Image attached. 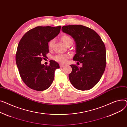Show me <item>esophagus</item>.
Masks as SVG:
<instances>
[{
    "instance_id": "1",
    "label": "esophagus",
    "mask_w": 127,
    "mask_h": 127,
    "mask_svg": "<svg viewBox=\"0 0 127 127\" xmlns=\"http://www.w3.org/2000/svg\"><path fill=\"white\" fill-rule=\"evenodd\" d=\"M64 65H65L64 64H60V67H61V68H62V67H64Z\"/></svg>"
}]
</instances>
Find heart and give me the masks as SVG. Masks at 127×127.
<instances>
[{
	"mask_svg": "<svg viewBox=\"0 0 127 127\" xmlns=\"http://www.w3.org/2000/svg\"><path fill=\"white\" fill-rule=\"evenodd\" d=\"M62 40L64 42V43L66 45V44L70 42H72V39L71 38V37L66 35H64L62 37ZM54 43V39H52L48 43V47L49 49H51L53 47V44ZM70 57V55L68 54H62V55H56L54 57V59L59 62V63H65L67 59H68Z\"/></svg>",
	"mask_w": 127,
	"mask_h": 127,
	"instance_id": "obj_1",
	"label": "heart"
}]
</instances>
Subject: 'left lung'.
Masks as SVG:
<instances>
[{
    "instance_id": "left-lung-1",
    "label": "left lung",
    "mask_w": 127,
    "mask_h": 127,
    "mask_svg": "<svg viewBox=\"0 0 127 127\" xmlns=\"http://www.w3.org/2000/svg\"><path fill=\"white\" fill-rule=\"evenodd\" d=\"M62 31L71 36L76 44L73 60L83 66L71 64L69 78L71 84L79 90H88L98 83L106 65V47L100 37L93 30L82 25L62 27Z\"/></svg>"
}]
</instances>
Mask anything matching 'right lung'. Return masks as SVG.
I'll return each mask as SVG.
<instances>
[{
	"instance_id": "obj_1",
	"label": "right lung",
	"mask_w": 127,
	"mask_h": 127,
	"mask_svg": "<svg viewBox=\"0 0 127 127\" xmlns=\"http://www.w3.org/2000/svg\"><path fill=\"white\" fill-rule=\"evenodd\" d=\"M61 26L37 27L22 37L16 53V63L25 84L33 90L42 91L50 87L59 64L53 60L49 65L41 64L49 53L48 42L60 32Z\"/></svg>"
}]
</instances>
